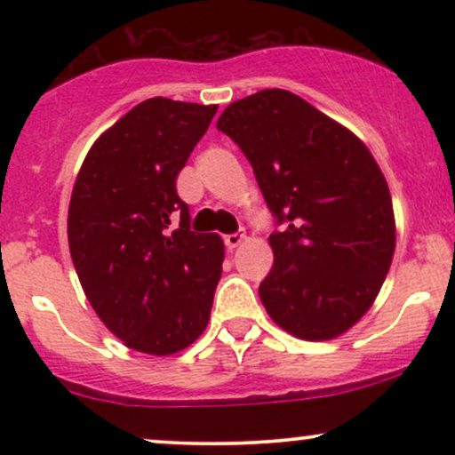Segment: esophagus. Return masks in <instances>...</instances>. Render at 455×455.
<instances>
[{"label": "esophagus", "mask_w": 455, "mask_h": 455, "mask_svg": "<svg viewBox=\"0 0 455 455\" xmlns=\"http://www.w3.org/2000/svg\"><path fill=\"white\" fill-rule=\"evenodd\" d=\"M243 242H245L243 233H233V235H227V237H224V243H227L228 250H235L237 245H242Z\"/></svg>", "instance_id": "1"}]
</instances>
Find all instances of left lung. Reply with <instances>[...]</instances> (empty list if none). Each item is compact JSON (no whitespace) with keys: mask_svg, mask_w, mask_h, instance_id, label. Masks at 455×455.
<instances>
[{"mask_svg":"<svg viewBox=\"0 0 455 455\" xmlns=\"http://www.w3.org/2000/svg\"><path fill=\"white\" fill-rule=\"evenodd\" d=\"M216 128L252 164L282 231L259 295L275 325L301 340L342 336L377 299L395 250L385 175L370 149L286 90L228 104Z\"/></svg>","mask_w":455,"mask_h":455,"instance_id":"1","label":"left lung"}]
</instances>
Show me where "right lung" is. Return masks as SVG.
<instances>
[{"label": "right lung", "instance_id": "obj_1", "mask_svg": "<svg viewBox=\"0 0 455 455\" xmlns=\"http://www.w3.org/2000/svg\"><path fill=\"white\" fill-rule=\"evenodd\" d=\"M216 111L169 98L137 104L96 139L72 188L68 243L78 280L104 325L139 353L173 355L210 323L224 243L190 231L175 180Z\"/></svg>", "mask_w": 455, "mask_h": 455}]
</instances>
